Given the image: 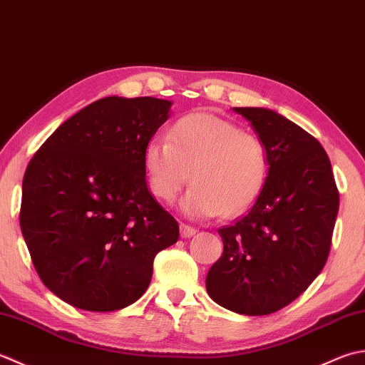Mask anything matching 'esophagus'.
<instances>
[{"label":"esophagus","instance_id":"1","mask_svg":"<svg viewBox=\"0 0 365 365\" xmlns=\"http://www.w3.org/2000/svg\"><path fill=\"white\" fill-rule=\"evenodd\" d=\"M197 233V228L187 225V224H181V236L182 237H190Z\"/></svg>","mask_w":365,"mask_h":365}]
</instances>
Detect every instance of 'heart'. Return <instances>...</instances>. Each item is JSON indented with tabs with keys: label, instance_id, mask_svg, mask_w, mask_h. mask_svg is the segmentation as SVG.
<instances>
[{
	"label": "heart",
	"instance_id": "b5f03b06",
	"mask_svg": "<svg viewBox=\"0 0 365 365\" xmlns=\"http://www.w3.org/2000/svg\"><path fill=\"white\" fill-rule=\"evenodd\" d=\"M150 189L162 202H173L192 181L182 210L192 217H225L247 211L262 193L269 155L257 133L211 113L180 118L168 138L154 137L145 148Z\"/></svg>",
	"mask_w": 365,
	"mask_h": 365
}]
</instances>
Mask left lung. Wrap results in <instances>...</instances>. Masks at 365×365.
Instances as JSON below:
<instances>
[{"mask_svg":"<svg viewBox=\"0 0 365 365\" xmlns=\"http://www.w3.org/2000/svg\"><path fill=\"white\" fill-rule=\"evenodd\" d=\"M264 141L269 173L249 212L219 228L224 254L206 277L211 299L236 314L269 315L315 280L329 257L339 190L319 141L267 108L236 107Z\"/></svg>","mask_w":365,"mask_h":365,"instance_id":"obj_1","label":"left lung"}]
</instances>
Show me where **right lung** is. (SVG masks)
I'll return each instance as SVG.
<instances>
[{
    "mask_svg": "<svg viewBox=\"0 0 365 365\" xmlns=\"http://www.w3.org/2000/svg\"><path fill=\"white\" fill-rule=\"evenodd\" d=\"M172 102L110 96L64 121L29 160L20 228L51 293L89 312L130 306L180 225L148 190L145 148Z\"/></svg>",
    "mask_w": 365,
    "mask_h": 365,
    "instance_id": "1",
    "label": "right lung"
}]
</instances>
